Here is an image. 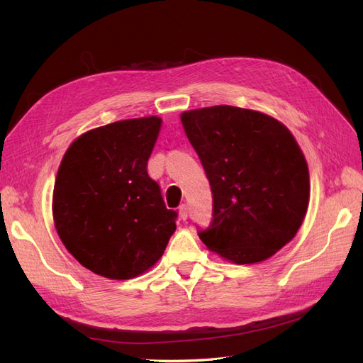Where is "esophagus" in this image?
<instances>
[{"instance_id": "1", "label": "esophagus", "mask_w": 363, "mask_h": 363, "mask_svg": "<svg viewBox=\"0 0 363 363\" xmlns=\"http://www.w3.org/2000/svg\"><path fill=\"white\" fill-rule=\"evenodd\" d=\"M179 213H180V218H182V219H186V218H188V206H186V204H182V206L179 207Z\"/></svg>"}]
</instances>
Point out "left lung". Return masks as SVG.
I'll use <instances>...</instances> for the list:
<instances>
[{
    "label": "left lung",
    "mask_w": 363,
    "mask_h": 363,
    "mask_svg": "<svg viewBox=\"0 0 363 363\" xmlns=\"http://www.w3.org/2000/svg\"><path fill=\"white\" fill-rule=\"evenodd\" d=\"M182 124L212 189V223L199 230L204 245L239 265L276 255L298 232L311 195L291 131L233 106L184 112Z\"/></svg>",
    "instance_id": "obj_1"
}]
</instances>
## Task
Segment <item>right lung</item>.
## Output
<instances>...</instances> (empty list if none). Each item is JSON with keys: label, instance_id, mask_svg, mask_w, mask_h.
<instances>
[{"label": "right lung", "instance_id": "right-lung-1", "mask_svg": "<svg viewBox=\"0 0 363 363\" xmlns=\"http://www.w3.org/2000/svg\"><path fill=\"white\" fill-rule=\"evenodd\" d=\"M157 116L125 119L75 139L54 184V224L82 265L112 280L133 279L162 257L179 213L167 208L147 163Z\"/></svg>", "mask_w": 363, "mask_h": 363}]
</instances>
